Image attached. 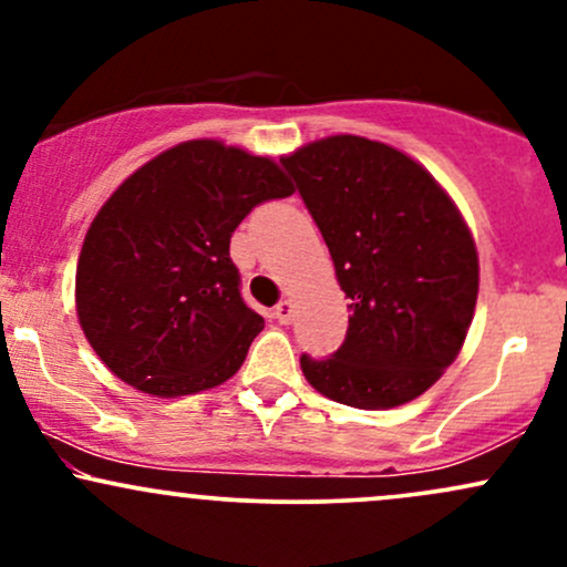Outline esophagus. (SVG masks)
Instances as JSON below:
<instances>
[{
    "label": "esophagus",
    "mask_w": 567,
    "mask_h": 567,
    "mask_svg": "<svg viewBox=\"0 0 567 567\" xmlns=\"http://www.w3.org/2000/svg\"><path fill=\"white\" fill-rule=\"evenodd\" d=\"M275 317L282 324H288L290 320H292V301H279L277 306H275Z\"/></svg>",
    "instance_id": "obj_1"
}]
</instances>
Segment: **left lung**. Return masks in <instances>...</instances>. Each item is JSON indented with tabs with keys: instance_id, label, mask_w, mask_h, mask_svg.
Listing matches in <instances>:
<instances>
[{
	"instance_id": "1",
	"label": "left lung",
	"mask_w": 567,
	"mask_h": 567,
	"mask_svg": "<svg viewBox=\"0 0 567 567\" xmlns=\"http://www.w3.org/2000/svg\"><path fill=\"white\" fill-rule=\"evenodd\" d=\"M279 162L351 301L341 349L301 357L306 381L341 405H405L440 381L470 333L480 290L470 226L434 175L389 143L330 135Z\"/></svg>"
}]
</instances>
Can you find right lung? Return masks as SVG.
Listing matches in <instances>:
<instances>
[{
	"instance_id": "right-lung-1",
	"label": "right lung",
	"mask_w": 567,
	"mask_h": 567,
	"mask_svg": "<svg viewBox=\"0 0 567 567\" xmlns=\"http://www.w3.org/2000/svg\"><path fill=\"white\" fill-rule=\"evenodd\" d=\"M292 186L271 157L184 141L103 202L76 261V317L116 379L152 396L229 381L264 330L239 296L231 234Z\"/></svg>"
}]
</instances>
